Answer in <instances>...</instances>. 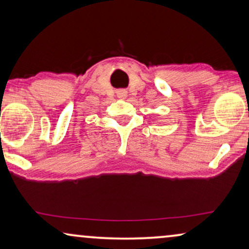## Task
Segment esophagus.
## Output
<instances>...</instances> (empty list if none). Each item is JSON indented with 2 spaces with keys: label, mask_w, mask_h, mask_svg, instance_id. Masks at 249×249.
Wrapping results in <instances>:
<instances>
[{
  "label": "esophagus",
  "mask_w": 249,
  "mask_h": 249,
  "mask_svg": "<svg viewBox=\"0 0 249 249\" xmlns=\"http://www.w3.org/2000/svg\"><path fill=\"white\" fill-rule=\"evenodd\" d=\"M118 97L119 98H125L127 97V91H125L124 89H121L118 91Z\"/></svg>",
  "instance_id": "esophagus-1"
}]
</instances>
